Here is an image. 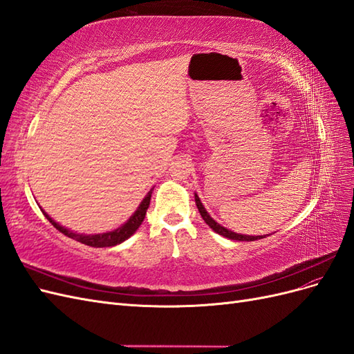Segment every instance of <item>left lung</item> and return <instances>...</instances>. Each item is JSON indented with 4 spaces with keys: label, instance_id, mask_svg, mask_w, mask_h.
<instances>
[{
    "label": "left lung",
    "instance_id": "8db88e82",
    "mask_svg": "<svg viewBox=\"0 0 354 354\" xmlns=\"http://www.w3.org/2000/svg\"><path fill=\"white\" fill-rule=\"evenodd\" d=\"M195 202H196V207H198V209H199V212H201L202 218L205 220V223L208 224V226H209L214 232H217L218 234H221V236L229 238V239H232V241H242V242H251V241H257V239L264 238V236H248V234H239V233H234V232H232V230H229V229H226V227H223L221 224H218L217 221H214V220L209 217V214L207 212L205 208H203L202 202H201V199L198 198V195H195Z\"/></svg>",
    "mask_w": 354,
    "mask_h": 354
}]
</instances>
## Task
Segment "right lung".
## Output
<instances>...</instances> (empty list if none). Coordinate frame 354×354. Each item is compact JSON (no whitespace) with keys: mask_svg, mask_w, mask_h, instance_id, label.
<instances>
[{"mask_svg":"<svg viewBox=\"0 0 354 354\" xmlns=\"http://www.w3.org/2000/svg\"><path fill=\"white\" fill-rule=\"evenodd\" d=\"M152 190L149 192V194L146 195V198L142 201L140 205H138L137 211L133 214V216L128 218V221L125 224H122L121 227H118L116 230L113 232H108V233H100V234H78V233H73L68 229H65L63 226H60L59 223H56L55 220H53L48 214L41 209L42 214H44L46 218L55 226L59 232H62L63 234H66L68 238L71 239H75L84 245H88V246H93V248H104V246H115L118 243L124 242L125 239H128L131 236V234L140 227V224L143 223L145 220V216H146V211L149 208V203H151V196H152Z\"/></svg>","mask_w":354,"mask_h":354,"instance_id":"add662e5","label":"right lung"}]
</instances>
